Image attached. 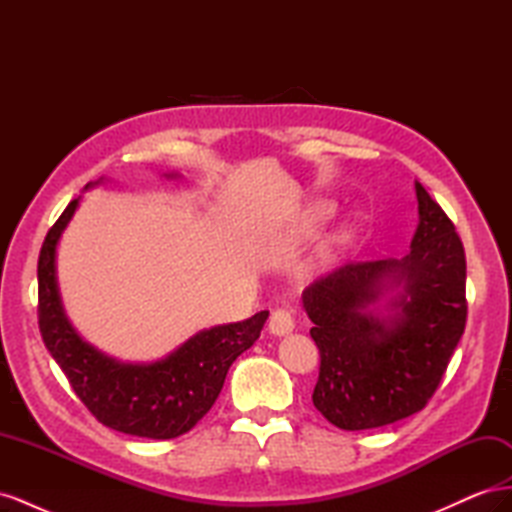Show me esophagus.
Masks as SVG:
<instances>
[{
  "instance_id": "esophagus-1",
  "label": "esophagus",
  "mask_w": 512,
  "mask_h": 512,
  "mask_svg": "<svg viewBox=\"0 0 512 512\" xmlns=\"http://www.w3.org/2000/svg\"><path fill=\"white\" fill-rule=\"evenodd\" d=\"M294 331V318L290 312H286V309H277V312L271 314L269 318V333L271 335H288Z\"/></svg>"
}]
</instances>
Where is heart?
Segmentation results:
<instances>
[{
  "label": "heart",
  "instance_id": "b5f03b06",
  "mask_svg": "<svg viewBox=\"0 0 512 512\" xmlns=\"http://www.w3.org/2000/svg\"><path fill=\"white\" fill-rule=\"evenodd\" d=\"M335 215V205L327 198H314L299 207L290 215V220L284 230V243L297 247L314 239L318 232L331 222ZM352 241V230L348 226H339L331 235L324 239L316 252V265L327 267L337 260V256L346 250V245Z\"/></svg>",
  "mask_w": 512,
  "mask_h": 512
}]
</instances>
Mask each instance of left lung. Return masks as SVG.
Instances as JSON below:
<instances>
[{"instance_id": "left-lung-1", "label": "left lung", "mask_w": 512, "mask_h": 512, "mask_svg": "<svg viewBox=\"0 0 512 512\" xmlns=\"http://www.w3.org/2000/svg\"><path fill=\"white\" fill-rule=\"evenodd\" d=\"M418 226L404 258L352 262L303 290L320 350L316 410L339 429L423 410L466 329V254L453 222L414 183Z\"/></svg>"}]
</instances>
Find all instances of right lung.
<instances>
[{
	"instance_id": "right-lung-1",
	"label": "right lung",
	"mask_w": 512,
	"mask_h": 512,
	"mask_svg": "<svg viewBox=\"0 0 512 512\" xmlns=\"http://www.w3.org/2000/svg\"><path fill=\"white\" fill-rule=\"evenodd\" d=\"M100 181L87 183L85 190ZM79 200H72L59 215L40 250L38 324L42 342L66 374L76 397L102 425L138 438H177L211 410L230 365L252 348L269 312L198 331L164 359L151 363H123L100 352L72 327L57 286V245Z\"/></svg>"
}]
</instances>
